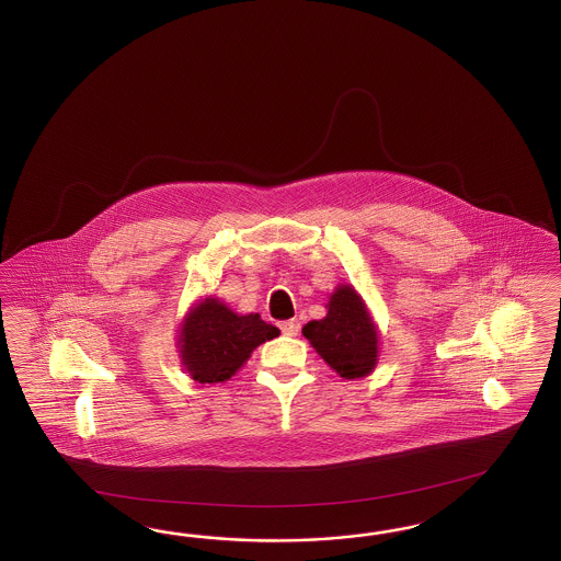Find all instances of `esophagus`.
<instances>
[{
    "label": "esophagus",
    "mask_w": 561,
    "mask_h": 561,
    "mask_svg": "<svg viewBox=\"0 0 561 561\" xmlns=\"http://www.w3.org/2000/svg\"><path fill=\"white\" fill-rule=\"evenodd\" d=\"M279 329H282V333H284V335H288V337H296V335L300 333V321H298V319H291V321H286V323L279 324Z\"/></svg>",
    "instance_id": "1"
}]
</instances>
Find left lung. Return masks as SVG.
<instances>
[{"instance_id":"left-lung-1","label":"left lung","mask_w":561,"mask_h":561,"mask_svg":"<svg viewBox=\"0 0 561 561\" xmlns=\"http://www.w3.org/2000/svg\"><path fill=\"white\" fill-rule=\"evenodd\" d=\"M302 335L341 378L368 376L378 362V329L352 286L335 289L327 317L306 323Z\"/></svg>"}]
</instances>
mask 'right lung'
Masks as SVG:
<instances>
[{
  "instance_id": "obj_1",
  "label": "right lung",
  "mask_w": 561,
  "mask_h": 561,
  "mask_svg": "<svg viewBox=\"0 0 561 561\" xmlns=\"http://www.w3.org/2000/svg\"><path fill=\"white\" fill-rule=\"evenodd\" d=\"M277 335L279 329L259 314H237L207 296L188 310L181 327V364L197 382H224L242 368L255 347Z\"/></svg>"
}]
</instances>
